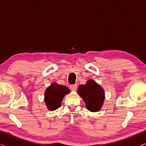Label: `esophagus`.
<instances>
[{"label": "esophagus", "instance_id": "obj_1", "mask_svg": "<svg viewBox=\"0 0 146 146\" xmlns=\"http://www.w3.org/2000/svg\"><path fill=\"white\" fill-rule=\"evenodd\" d=\"M70 89L72 91H75L77 89V84H73V85H70Z\"/></svg>", "mask_w": 146, "mask_h": 146}]
</instances>
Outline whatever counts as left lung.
<instances>
[{"instance_id": "1", "label": "left lung", "mask_w": 146, "mask_h": 146, "mask_svg": "<svg viewBox=\"0 0 146 146\" xmlns=\"http://www.w3.org/2000/svg\"><path fill=\"white\" fill-rule=\"evenodd\" d=\"M78 92L86 103L87 109L91 111H99L104 100V91L94 80H89L86 84L79 86Z\"/></svg>"}]
</instances>
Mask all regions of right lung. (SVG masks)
I'll return each mask as SVG.
<instances>
[{"instance_id": "obj_1", "label": "right lung", "mask_w": 146, "mask_h": 146, "mask_svg": "<svg viewBox=\"0 0 146 146\" xmlns=\"http://www.w3.org/2000/svg\"><path fill=\"white\" fill-rule=\"evenodd\" d=\"M70 92V90L64 86L53 83L46 89L44 94V102L48 109L55 110L60 107L63 98Z\"/></svg>"}]
</instances>
